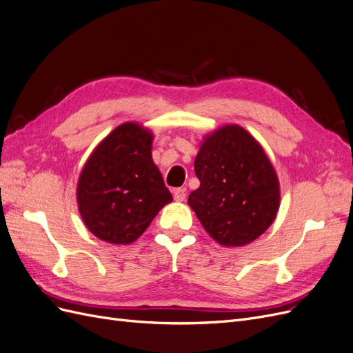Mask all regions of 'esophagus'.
<instances>
[{"instance_id": "34e87169", "label": "esophagus", "mask_w": 353, "mask_h": 353, "mask_svg": "<svg viewBox=\"0 0 353 353\" xmlns=\"http://www.w3.org/2000/svg\"><path fill=\"white\" fill-rule=\"evenodd\" d=\"M185 196H187L185 188H176V190H174V199H175V201H184Z\"/></svg>"}]
</instances>
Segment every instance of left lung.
<instances>
[{"label":"left lung","mask_w":353,"mask_h":353,"mask_svg":"<svg viewBox=\"0 0 353 353\" xmlns=\"http://www.w3.org/2000/svg\"><path fill=\"white\" fill-rule=\"evenodd\" d=\"M200 187L188 196L203 228L219 244H249L271 227L280 208L279 178L263 148L239 125L203 140L194 160Z\"/></svg>","instance_id":"left-lung-1"}]
</instances>
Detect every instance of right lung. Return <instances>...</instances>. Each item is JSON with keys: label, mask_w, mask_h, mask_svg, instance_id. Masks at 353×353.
Returning a JSON list of instances; mask_svg holds the SVG:
<instances>
[{"label": "right lung", "mask_w": 353, "mask_h": 353, "mask_svg": "<svg viewBox=\"0 0 353 353\" xmlns=\"http://www.w3.org/2000/svg\"><path fill=\"white\" fill-rule=\"evenodd\" d=\"M153 135L122 123L95 147L79 175L77 200L87 228L103 241L130 244L172 194L152 159Z\"/></svg>", "instance_id": "right-lung-1"}]
</instances>
